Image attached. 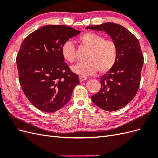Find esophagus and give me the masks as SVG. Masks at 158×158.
Here are the masks:
<instances>
[{"mask_svg":"<svg viewBox=\"0 0 158 158\" xmlns=\"http://www.w3.org/2000/svg\"><path fill=\"white\" fill-rule=\"evenodd\" d=\"M79 78H80V82H83V81H85V80H86L88 79V78L85 77V76H80Z\"/></svg>","mask_w":158,"mask_h":158,"instance_id":"1","label":"esophagus"}]
</instances>
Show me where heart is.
Segmentation results:
<instances>
[{"label": "heart", "instance_id": "obj_1", "mask_svg": "<svg viewBox=\"0 0 158 158\" xmlns=\"http://www.w3.org/2000/svg\"><path fill=\"white\" fill-rule=\"evenodd\" d=\"M80 44L89 50L87 62L76 64L73 67L74 73L86 76L96 73L98 70L105 73L111 70L117 60L118 48L112 40H106L103 36L92 31H87L79 37ZM61 52L65 60L73 63L76 60V50L70 41L64 43Z\"/></svg>", "mask_w": 158, "mask_h": 158}]
</instances>
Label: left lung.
Masks as SVG:
<instances>
[{
	"label": "left lung",
	"instance_id": "obj_1",
	"mask_svg": "<svg viewBox=\"0 0 158 158\" xmlns=\"http://www.w3.org/2000/svg\"><path fill=\"white\" fill-rule=\"evenodd\" d=\"M85 28L104 30L117 45L115 64L100 78L101 89L92 96L99 107L107 111H117L132 100L140 86L144 56L139 41L125 27L113 22Z\"/></svg>",
	"mask_w": 158,
	"mask_h": 158
}]
</instances>
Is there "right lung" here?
<instances>
[{"label":"right lung","mask_w":158,"mask_h":158,"mask_svg":"<svg viewBox=\"0 0 158 158\" xmlns=\"http://www.w3.org/2000/svg\"><path fill=\"white\" fill-rule=\"evenodd\" d=\"M80 31L47 25L28 35L16 56L19 82L26 97L38 109L55 112L69 102L78 75L64 63L61 47Z\"/></svg>","instance_id":"right-lung-1"}]
</instances>
